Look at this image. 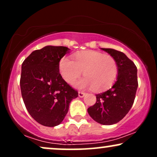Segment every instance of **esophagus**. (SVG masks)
Masks as SVG:
<instances>
[{
	"instance_id": "obj_1",
	"label": "esophagus",
	"mask_w": 157,
	"mask_h": 157,
	"mask_svg": "<svg viewBox=\"0 0 157 157\" xmlns=\"http://www.w3.org/2000/svg\"><path fill=\"white\" fill-rule=\"evenodd\" d=\"M85 94H86V93L82 92V91H79L78 92V95L80 97H83L85 96Z\"/></svg>"
}]
</instances>
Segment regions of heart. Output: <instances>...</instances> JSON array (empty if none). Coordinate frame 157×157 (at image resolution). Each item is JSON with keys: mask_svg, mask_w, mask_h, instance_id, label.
I'll return each instance as SVG.
<instances>
[{"mask_svg": "<svg viewBox=\"0 0 157 157\" xmlns=\"http://www.w3.org/2000/svg\"><path fill=\"white\" fill-rule=\"evenodd\" d=\"M61 76L66 82L72 85L83 71L85 78L77 83L80 89L93 88L95 91L109 89L114 83L118 75V66L113 56L92 50L77 52L74 60L62 58L59 64Z\"/></svg>", "mask_w": 157, "mask_h": 157, "instance_id": "heart-1", "label": "heart"}]
</instances>
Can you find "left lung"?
Segmentation results:
<instances>
[{"label": "left lung", "instance_id": "obj_1", "mask_svg": "<svg viewBox=\"0 0 157 157\" xmlns=\"http://www.w3.org/2000/svg\"><path fill=\"white\" fill-rule=\"evenodd\" d=\"M101 49L116 60L117 78L111 89L96 94V103L88 109V113L98 123L109 125L120 122L132 107L138 87L137 69L122 52L113 48Z\"/></svg>", "mask_w": 157, "mask_h": 157}]
</instances>
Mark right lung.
<instances>
[{
  "label": "right lung",
  "instance_id": "right-lung-1",
  "mask_svg": "<svg viewBox=\"0 0 157 157\" xmlns=\"http://www.w3.org/2000/svg\"><path fill=\"white\" fill-rule=\"evenodd\" d=\"M69 50L65 46H45L32 52L22 63L20 85L23 102L32 117L44 126L61 123L69 103L78 97L59 71L60 61Z\"/></svg>",
  "mask_w": 157,
  "mask_h": 157
}]
</instances>
